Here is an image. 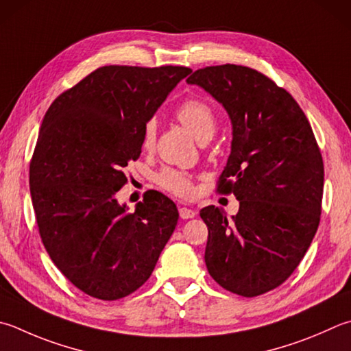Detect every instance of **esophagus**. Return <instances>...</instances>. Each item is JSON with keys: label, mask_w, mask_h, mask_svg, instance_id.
<instances>
[{"label": "esophagus", "mask_w": 351, "mask_h": 351, "mask_svg": "<svg viewBox=\"0 0 351 351\" xmlns=\"http://www.w3.org/2000/svg\"><path fill=\"white\" fill-rule=\"evenodd\" d=\"M178 214H180L183 220H188V218H194L197 215V210L193 208H180L178 209Z\"/></svg>", "instance_id": "34e87169"}]
</instances>
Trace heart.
Returning <instances> with one entry per match:
<instances>
[{
    "mask_svg": "<svg viewBox=\"0 0 351 351\" xmlns=\"http://www.w3.org/2000/svg\"><path fill=\"white\" fill-rule=\"evenodd\" d=\"M177 119L180 123L193 134L198 142L204 138H210L215 133L217 128V117L213 107L202 99H188L183 102L177 110ZM156 137V123L151 121L145 125L143 130V147L149 148L154 143ZM157 182L162 184L165 189L171 191L180 197H189L193 194V184L189 178L183 173H178L176 169H163L157 176Z\"/></svg>",
    "mask_w": 351,
    "mask_h": 351,
    "instance_id": "1",
    "label": "heart"
}]
</instances>
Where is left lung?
I'll use <instances>...</instances> for the list:
<instances>
[{
    "mask_svg": "<svg viewBox=\"0 0 351 351\" xmlns=\"http://www.w3.org/2000/svg\"><path fill=\"white\" fill-rule=\"evenodd\" d=\"M198 85L223 105L232 142L218 191L234 193L237 215L206 206L204 263L229 292L256 296L286 281L319 226L324 165L304 111L286 90L243 65L194 71Z\"/></svg>",
    "mask_w": 351,
    "mask_h": 351,
    "instance_id": "1",
    "label": "left lung"
}]
</instances>
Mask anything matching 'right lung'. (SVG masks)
<instances>
[{
  "instance_id": "1",
  "label": "right lung",
  "mask_w": 351,
  "mask_h": 351,
  "mask_svg": "<svg viewBox=\"0 0 351 351\" xmlns=\"http://www.w3.org/2000/svg\"><path fill=\"white\" fill-rule=\"evenodd\" d=\"M188 67L105 65L59 95L30 163L39 235L65 278L114 301L147 281L178 220L174 202L148 191L134 210L117 202L123 168L142 153L143 130Z\"/></svg>"
}]
</instances>
